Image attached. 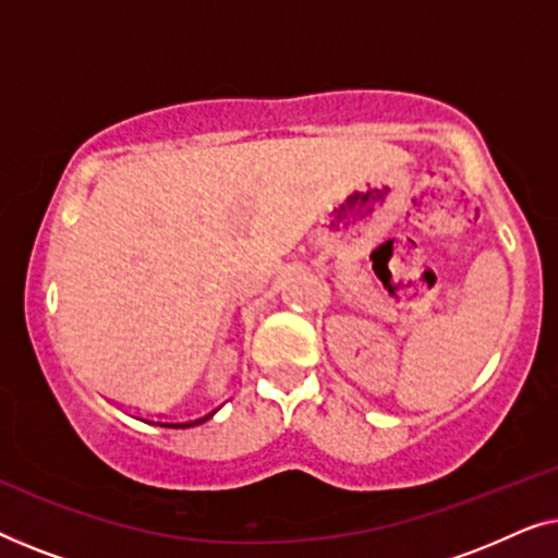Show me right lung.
I'll list each match as a JSON object with an SVG mask.
<instances>
[{"mask_svg":"<svg viewBox=\"0 0 558 558\" xmlns=\"http://www.w3.org/2000/svg\"><path fill=\"white\" fill-rule=\"evenodd\" d=\"M218 409H213V411H208V414H203V416H197V418H187V422H157V424H162V426H170V429H187V426H195V424H203V422H208V418L216 414ZM155 424V422H151Z\"/></svg>","mask_w":558,"mask_h":558,"instance_id":"1","label":"right lung"}]
</instances>
